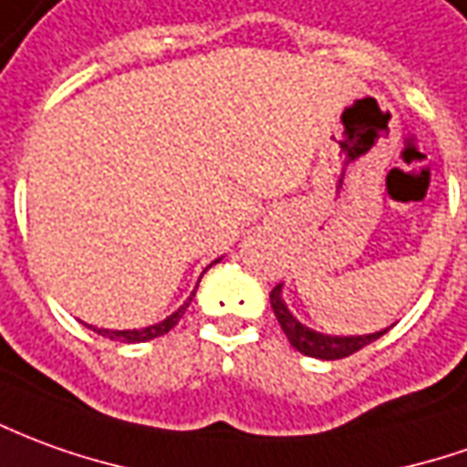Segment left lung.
<instances>
[{"instance_id": "8db88e82", "label": "left lung", "mask_w": 467, "mask_h": 467, "mask_svg": "<svg viewBox=\"0 0 467 467\" xmlns=\"http://www.w3.org/2000/svg\"><path fill=\"white\" fill-rule=\"evenodd\" d=\"M272 302V310L276 315V323L282 326L285 336L292 343V348L300 350L302 356H310V358H320V361H336V358H346L350 353L361 350L363 346L374 343L376 337H381L389 333V327L384 330H376V333H366V336H327L320 330H313L305 323H300L295 315L289 313L287 302L282 297V285H276L269 295Z\"/></svg>"}]
</instances>
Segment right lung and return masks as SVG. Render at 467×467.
Segmentation results:
<instances>
[{"label": "right lung", "instance_id": "obj_1", "mask_svg": "<svg viewBox=\"0 0 467 467\" xmlns=\"http://www.w3.org/2000/svg\"><path fill=\"white\" fill-rule=\"evenodd\" d=\"M218 262H221V259H215L213 265H218ZM213 265H208V266H205V269H211V266H213ZM205 269H202V275H205ZM198 282H201V279H198ZM195 289H198V285H195ZM195 289H192L191 297L182 302V305H180L175 313L167 315L165 320H160V323H154V326L134 327V330H109V327H93V326H88V327H91L93 333H99V336H104V337H111V340H124V343H147V340H152V337L165 336V333H170L172 327L178 326L180 317L185 315V310H188V305H191L192 297H195Z\"/></svg>", "mask_w": 467, "mask_h": 467}]
</instances>
